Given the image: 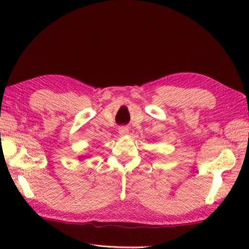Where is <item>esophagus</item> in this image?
Masks as SVG:
<instances>
[{
  "label": "esophagus",
  "mask_w": 249,
  "mask_h": 249,
  "mask_svg": "<svg viewBox=\"0 0 249 249\" xmlns=\"http://www.w3.org/2000/svg\"><path fill=\"white\" fill-rule=\"evenodd\" d=\"M119 134L121 136L127 135L128 134V127H127V126H121V127L119 128Z\"/></svg>",
  "instance_id": "1"
}]
</instances>
